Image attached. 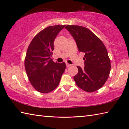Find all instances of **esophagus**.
<instances>
[{
	"mask_svg": "<svg viewBox=\"0 0 129 129\" xmlns=\"http://www.w3.org/2000/svg\"><path fill=\"white\" fill-rule=\"evenodd\" d=\"M66 65H67V67H70V66H72V65L70 64H68V63H67Z\"/></svg>",
	"mask_w": 129,
	"mask_h": 129,
	"instance_id": "esophagus-1",
	"label": "esophagus"
}]
</instances>
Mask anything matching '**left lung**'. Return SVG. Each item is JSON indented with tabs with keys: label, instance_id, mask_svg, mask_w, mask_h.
Instances as JSON below:
<instances>
[{
	"label": "left lung",
	"instance_id": "8db88e82",
	"mask_svg": "<svg viewBox=\"0 0 129 129\" xmlns=\"http://www.w3.org/2000/svg\"><path fill=\"white\" fill-rule=\"evenodd\" d=\"M65 28L74 39L78 50L85 53L84 68L77 67L78 73L74 76V80L84 91H96L105 83L110 72V60L106 47L102 41L86 28L67 25Z\"/></svg>",
	"mask_w": 129,
	"mask_h": 129
}]
</instances>
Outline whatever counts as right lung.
I'll use <instances>...</instances> for the list:
<instances>
[{"label":"right lung","instance_id":"obj_1","mask_svg":"<svg viewBox=\"0 0 129 129\" xmlns=\"http://www.w3.org/2000/svg\"><path fill=\"white\" fill-rule=\"evenodd\" d=\"M65 25L50 26L35 36L30 44L25 59L27 76L38 91L48 93L58 86L66 64L54 62L51 59L54 41Z\"/></svg>","mask_w":129,"mask_h":129}]
</instances>
